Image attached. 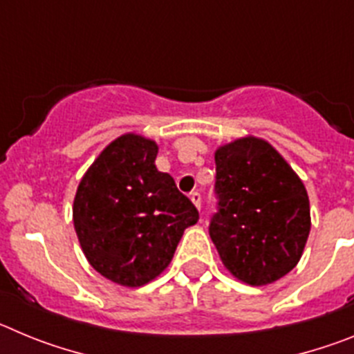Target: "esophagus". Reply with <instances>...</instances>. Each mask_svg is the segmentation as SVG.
<instances>
[{
  "instance_id": "esophagus-1",
  "label": "esophagus",
  "mask_w": 354,
  "mask_h": 354,
  "mask_svg": "<svg viewBox=\"0 0 354 354\" xmlns=\"http://www.w3.org/2000/svg\"><path fill=\"white\" fill-rule=\"evenodd\" d=\"M189 198H192V202L195 204L196 209H200V205H202V196H200L198 192H193L192 195H189Z\"/></svg>"
}]
</instances>
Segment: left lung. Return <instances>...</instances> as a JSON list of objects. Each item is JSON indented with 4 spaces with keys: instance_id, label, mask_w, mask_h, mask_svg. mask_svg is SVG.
Listing matches in <instances>:
<instances>
[{
    "instance_id": "obj_1",
    "label": "left lung",
    "mask_w": 354,
    "mask_h": 354,
    "mask_svg": "<svg viewBox=\"0 0 354 354\" xmlns=\"http://www.w3.org/2000/svg\"><path fill=\"white\" fill-rule=\"evenodd\" d=\"M218 211L209 236L221 262L241 282L268 286L301 259L310 204L301 179L268 142L255 136L214 154Z\"/></svg>"
}]
</instances>
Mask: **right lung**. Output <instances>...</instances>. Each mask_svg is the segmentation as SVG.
<instances>
[{"mask_svg":"<svg viewBox=\"0 0 354 354\" xmlns=\"http://www.w3.org/2000/svg\"><path fill=\"white\" fill-rule=\"evenodd\" d=\"M158 145L124 134L102 150L77 186L72 220L84 257L115 283L140 287L167 270L187 227L192 200L156 168Z\"/></svg>","mask_w":354,"mask_h":354,"instance_id":"1","label":"right lung"}]
</instances>
